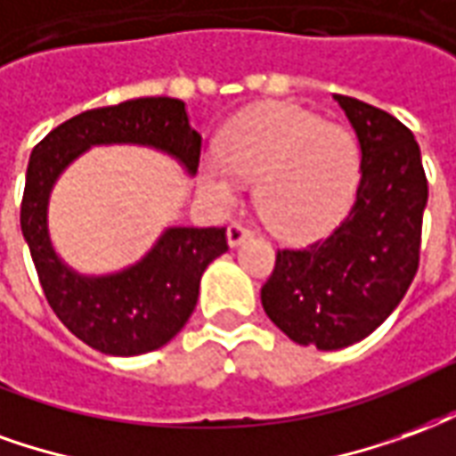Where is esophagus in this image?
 <instances>
[{"label":"esophagus","mask_w":456,"mask_h":456,"mask_svg":"<svg viewBox=\"0 0 456 456\" xmlns=\"http://www.w3.org/2000/svg\"><path fill=\"white\" fill-rule=\"evenodd\" d=\"M250 235L252 232L240 224H231L228 225V232H225V238H228V245H231V248H238V245H242V242L248 240Z\"/></svg>","instance_id":"esophagus-1"}]
</instances>
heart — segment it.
<instances>
[{
	"instance_id": "1",
	"label": "heart",
	"mask_w": 456,
	"mask_h": 456,
	"mask_svg": "<svg viewBox=\"0 0 456 456\" xmlns=\"http://www.w3.org/2000/svg\"><path fill=\"white\" fill-rule=\"evenodd\" d=\"M242 179H257L255 206L284 240L323 235L350 208L360 184V145L347 128L297 106H257L224 133V155L199 162V189L231 206Z\"/></svg>"
}]
</instances>
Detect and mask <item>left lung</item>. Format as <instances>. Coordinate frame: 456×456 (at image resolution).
I'll list each match as a JSON object with an SVG mask.
<instances>
[{
	"mask_svg": "<svg viewBox=\"0 0 456 456\" xmlns=\"http://www.w3.org/2000/svg\"><path fill=\"white\" fill-rule=\"evenodd\" d=\"M360 142L350 216L325 240L279 250L262 287L269 321L298 345L342 350L394 314L418 272L428 179L403 123L352 96H333Z\"/></svg>",
	"mask_w": 456,
	"mask_h": 456,
	"instance_id": "8db88e82",
	"label": "left lung"
}]
</instances>
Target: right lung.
<instances>
[{"mask_svg": "<svg viewBox=\"0 0 456 456\" xmlns=\"http://www.w3.org/2000/svg\"><path fill=\"white\" fill-rule=\"evenodd\" d=\"M99 145H138L167 155L194 177L201 135L187 104L142 96L60 123L31 152L21 201V232L43 294L69 333L89 347L133 357L167 345L194 314L204 269L228 250L225 228L169 225L133 265L85 274L69 267L51 238V196L62 172Z\"/></svg>", "mask_w": 456, "mask_h": 456, "instance_id": "obj_1", "label": "right lung"}]
</instances>
